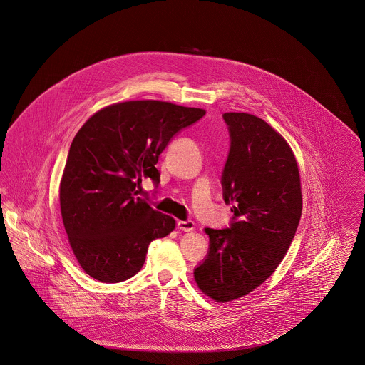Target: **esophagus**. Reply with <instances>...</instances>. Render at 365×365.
<instances>
[{"instance_id": "34e87169", "label": "esophagus", "mask_w": 365, "mask_h": 365, "mask_svg": "<svg viewBox=\"0 0 365 365\" xmlns=\"http://www.w3.org/2000/svg\"><path fill=\"white\" fill-rule=\"evenodd\" d=\"M176 226L182 231H191L194 228V222L192 220H179L176 223Z\"/></svg>"}]
</instances>
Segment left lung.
Returning a JSON list of instances; mask_svg holds the SVG:
<instances>
[{"instance_id": "left-lung-1", "label": "left lung", "mask_w": 365, "mask_h": 365, "mask_svg": "<svg viewBox=\"0 0 365 365\" xmlns=\"http://www.w3.org/2000/svg\"><path fill=\"white\" fill-rule=\"evenodd\" d=\"M230 150L223 198L234 213L227 228H205L208 255L194 268L198 287L226 302L269 278L293 242L302 210L294 155L268 123L249 113H225Z\"/></svg>"}]
</instances>
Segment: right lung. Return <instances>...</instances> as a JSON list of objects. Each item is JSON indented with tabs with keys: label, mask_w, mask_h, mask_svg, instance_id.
I'll list each match as a JSON object with an SVG mask.
<instances>
[{
	"label": "right lung",
	"mask_w": 365,
	"mask_h": 365,
	"mask_svg": "<svg viewBox=\"0 0 365 365\" xmlns=\"http://www.w3.org/2000/svg\"><path fill=\"white\" fill-rule=\"evenodd\" d=\"M204 109L127 101L94 113L78 131L60 183V207L72 252L87 275L118 283L138 274L148 247L175 228L137 187L160 183L158 157Z\"/></svg>",
	"instance_id": "1"
}]
</instances>
